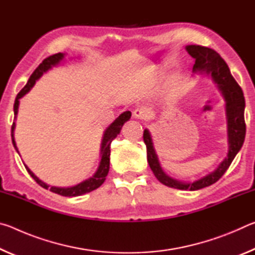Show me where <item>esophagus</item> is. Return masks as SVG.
Listing matches in <instances>:
<instances>
[{"instance_id":"obj_1","label":"esophagus","mask_w":255,"mask_h":255,"mask_svg":"<svg viewBox=\"0 0 255 255\" xmlns=\"http://www.w3.org/2000/svg\"><path fill=\"white\" fill-rule=\"evenodd\" d=\"M149 115H150V111L147 109V108L145 107H140V108H137V109L133 110L132 112V116L137 119H141V120H145V119H148L149 118Z\"/></svg>"}]
</instances>
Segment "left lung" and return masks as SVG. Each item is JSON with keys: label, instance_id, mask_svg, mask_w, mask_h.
Masks as SVG:
<instances>
[{"label": "left lung", "instance_id": "8db88e82", "mask_svg": "<svg viewBox=\"0 0 255 255\" xmlns=\"http://www.w3.org/2000/svg\"><path fill=\"white\" fill-rule=\"evenodd\" d=\"M185 49H187L191 57L196 59V63L192 68L193 73H200V74H207L213 77L214 82L217 84L219 91L222 92L226 101L225 107L228 136L227 156L219 164L217 169L211 172V173L207 174L204 178L197 180L195 182H182V181L170 178L162 170L158 163L157 155L153 147L152 137H150V133L147 129L144 130L143 138L144 143L146 144V149H147L148 164L159 182L170 188L195 191V190L209 187V185L217 182L230 167L233 159L243 146L245 132H247V126H245L244 120L245 99L241 86L237 84L234 77L232 76L226 62L221 57V55L217 51L210 49L208 47L198 45H189L185 47Z\"/></svg>", "mask_w": 255, "mask_h": 255}]
</instances>
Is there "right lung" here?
<instances>
[{"label": "right lung", "instance_id": "obj_1", "mask_svg": "<svg viewBox=\"0 0 255 255\" xmlns=\"http://www.w3.org/2000/svg\"><path fill=\"white\" fill-rule=\"evenodd\" d=\"M64 58V54L58 53L55 55H51L49 57H47L46 59L42 60V63L38 66L34 72L30 76V79L28 81V83L25 84L24 88L21 90V91L18 93V96L15 98L14 101V116L16 117L18 115V108H19V100L22 98L24 94H27L30 90H31L32 86L36 83V81L39 79V77L44 74L45 72H47L48 70H50L51 67L57 65V64ZM131 117V112L130 111H125L124 114H122L119 117L112 123L109 127L106 129L105 133H103L102 137V141H101V161L100 164H99V167L96 173H94L93 176L91 178L83 181L79 184L74 185V187L71 188H57V187H49L48 184H46L45 182H42L41 180H39L34 175L31 171L28 169V166H25L27 169L28 173L32 176L33 180L36 182L41 185L42 188L45 189H49L51 192L57 193V195L64 196V197H76V196H82L84 193L91 192L93 190L98 189L100 185L105 182L106 176L108 175V172H109V167H110V144L111 141L117 137L118 133L122 130V127L124 126V124L128 122L129 119ZM14 128H15V123L13 122L12 124V128H11V137H12V143H13L14 148L18 152V147L15 145V140H14ZM19 153V152H18Z\"/></svg>", "mask_w": 255, "mask_h": 255}]
</instances>
